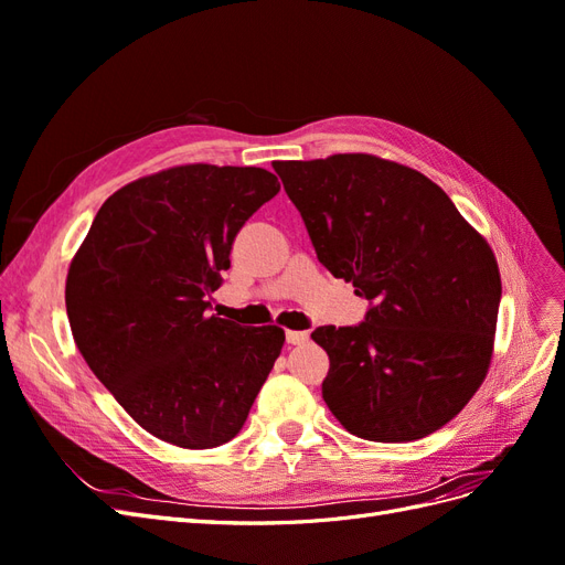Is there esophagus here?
Listing matches in <instances>:
<instances>
[{"label": "esophagus", "instance_id": "esophagus-1", "mask_svg": "<svg viewBox=\"0 0 565 565\" xmlns=\"http://www.w3.org/2000/svg\"><path fill=\"white\" fill-rule=\"evenodd\" d=\"M285 339H287V344H292V347H301V344H306V341H309V332L287 330V332H285Z\"/></svg>", "mask_w": 565, "mask_h": 565}]
</instances>
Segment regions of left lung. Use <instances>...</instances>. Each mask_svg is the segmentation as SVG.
Listing matches in <instances>:
<instances>
[{"mask_svg": "<svg viewBox=\"0 0 565 565\" xmlns=\"http://www.w3.org/2000/svg\"><path fill=\"white\" fill-rule=\"evenodd\" d=\"M318 262L370 301L351 328L313 330L330 355L322 398L347 431L377 443L438 431L483 384L500 268L431 179L365 152L273 162Z\"/></svg>", "mask_w": 565, "mask_h": 565, "instance_id": "1", "label": "left lung"}]
</instances>
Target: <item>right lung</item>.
<instances>
[{"label":"right lung","mask_w":565,"mask_h":565,"mask_svg":"<svg viewBox=\"0 0 565 565\" xmlns=\"http://www.w3.org/2000/svg\"><path fill=\"white\" fill-rule=\"evenodd\" d=\"M278 191L259 167L183 164L131 181L104 202L67 270L82 358L164 443H228L280 355L276 324L207 316L237 231Z\"/></svg>","instance_id":"right-lung-1"}]
</instances>
